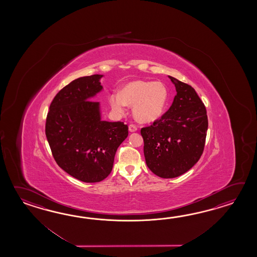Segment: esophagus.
<instances>
[{
    "instance_id": "obj_1",
    "label": "esophagus",
    "mask_w": 257,
    "mask_h": 257,
    "mask_svg": "<svg viewBox=\"0 0 257 257\" xmlns=\"http://www.w3.org/2000/svg\"><path fill=\"white\" fill-rule=\"evenodd\" d=\"M138 130V127H137L136 125H134V124H131L130 126H128V131H131V132H134V131H136Z\"/></svg>"
}]
</instances>
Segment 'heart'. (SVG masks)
<instances>
[{
	"label": "heart",
	"mask_w": 257,
	"mask_h": 257,
	"mask_svg": "<svg viewBox=\"0 0 257 257\" xmlns=\"http://www.w3.org/2000/svg\"><path fill=\"white\" fill-rule=\"evenodd\" d=\"M168 102V89L164 82L137 80L126 83L118 94L110 97L113 108L122 112L132 107L133 116L140 123H152L164 114Z\"/></svg>",
	"instance_id": "b5f03b06"
}]
</instances>
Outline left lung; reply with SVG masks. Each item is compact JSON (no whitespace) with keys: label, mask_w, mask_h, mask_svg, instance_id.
<instances>
[{"label":"left lung","mask_w":257,"mask_h":257,"mask_svg":"<svg viewBox=\"0 0 257 257\" xmlns=\"http://www.w3.org/2000/svg\"><path fill=\"white\" fill-rule=\"evenodd\" d=\"M176 95L168 111L151 126L142 127L148 168L162 178L184 175L202 155L207 131V110L191 85L168 76Z\"/></svg>","instance_id":"1"}]
</instances>
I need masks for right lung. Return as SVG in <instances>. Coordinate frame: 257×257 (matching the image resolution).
Returning a JSON list of instances; mask_svg holds the SVG:
<instances>
[{
	"label": "right lung",
	"mask_w": 257,
	"mask_h": 257,
	"mask_svg": "<svg viewBox=\"0 0 257 257\" xmlns=\"http://www.w3.org/2000/svg\"><path fill=\"white\" fill-rule=\"evenodd\" d=\"M103 75L80 77L56 94L46 121V137L57 164L85 183L110 175L117 148L128 135L124 122L102 120L100 103L91 102Z\"/></svg>",
	"instance_id": "add662e5"
}]
</instances>
